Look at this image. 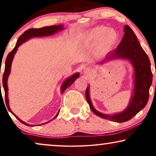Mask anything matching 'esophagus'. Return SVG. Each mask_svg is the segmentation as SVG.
Returning a JSON list of instances; mask_svg holds the SVG:
<instances>
[{"instance_id": "34e87169", "label": "esophagus", "mask_w": 156, "mask_h": 156, "mask_svg": "<svg viewBox=\"0 0 156 156\" xmlns=\"http://www.w3.org/2000/svg\"><path fill=\"white\" fill-rule=\"evenodd\" d=\"M83 73H84V75L86 76H90L91 74V70L90 69H89V68H84Z\"/></svg>"}]
</instances>
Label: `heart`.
Instances as JSON below:
<instances>
[{
    "instance_id": "heart-1",
    "label": "heart",
    "mask_w": 156,
    "mask_h": 156,
    "mask_svg": "<svg viewBox=\"0 0 156 156\" xmlns=\"http://www.w3.org/2000/svg\"><path fill=\"white\" fill-rule=\"evenodd\" d=\"M83 40L88 45H95L99 43L101 50H106L116 44L119 35L114 29H108L107 27L100 25L85 32Z\"/></svg>"
}]
</instances>
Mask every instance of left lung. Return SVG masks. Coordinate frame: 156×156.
<instances>
[{"mask_svg":"<svg viewBox=\"0 0 156 156\" xmlns=\"http://www.w3.org/2000/svg\"><path fill=\"white\" fill-rule=\"evenodd\" d=\"M114 59H125L130 62L133 69V89L129 104L123 112L112 115L104 114L94 107L89 95V86L86 89V99L94 114L102 119L122 123L130 120L142 110L148 103L149 89L152 84L153 74L148 55L138 42L137 37L129 25L124 26V35L116 50L99 64Z\"/></svg>","mask_w":156,"mask_h":156,"instance_id":"obj_1","label":"left lung"}]
</instances>
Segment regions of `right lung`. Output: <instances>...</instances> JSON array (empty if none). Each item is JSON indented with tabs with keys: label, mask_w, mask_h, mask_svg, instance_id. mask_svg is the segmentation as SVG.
<instances>
[{
	"label": "right lung",
	"mask_w": 156,
	"mask_h": 156,
	"mask_svg": "<svg viewBox=\"0 0 156 156\" xmlns=\"http://www.w3.org/2000/svg\"><path fill=\"white\" fill-rule=\"evenodd\" d=\"M64 25H52V26H46L41 27V28H30L27 30L24 33L22 34L20 37H19L18 41H17V43L11 52H10L9 54L8 55L7 57H6L5 59V71H4L3 76V86L4 91H5V104L6 106H7V108L8 110L10 111V112H11L12 114L14 115L16 117L17 119H18L19 121H20L21 123H23V124L26 126H34V125H30L28 123L24 122L21 119L18 118V116H16V114H14L13 112H12L11 109H10V106H9V99H8V78L10 75V70H11V65H12V62L13 60L14 56L16 55V53L18 50V48L20 47L21 44H22L23 42L27 41V40L31 39L32 37H47V36H50L54 35L55 33H58V32L64 29ZM79 76H80V73L79 72H76V73L72 74V76H70L69 77L66 79V80L64 81L62 84L61 85V93L63 94L64 91H65V89H67L68 87H70L71 85L73 84L74 81H75L76 79H77ZM59 113V112H57L56 116H55V118L52 119V120L48 121V123L50 121L54 120L55 118H57V116H58ZM42 124H44V123H42ZM42 125V124H40Z\"/></svg>",
	"instance_id": "obj_1"
}]
</instances>
